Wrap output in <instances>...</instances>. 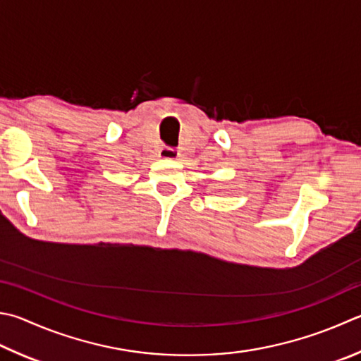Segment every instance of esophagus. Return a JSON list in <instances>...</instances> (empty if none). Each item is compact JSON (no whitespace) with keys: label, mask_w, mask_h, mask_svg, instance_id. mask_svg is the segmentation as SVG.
<instances>
[{"label":"esophagus","mask_w":361,"mask_h":361,"mask_svg":"<svg viewBox=\"0 0 361 361\" xmlns=\"http://www.w3.org/2000/svg\"><path fill=\"white\" fill-rule=\"evenodd\" d=\"M159 156L162 159H176V158H180V153H178V149H175V148L164 147L159 152Z\"/></svg>","instance_id":"esophagus-1"}]
</instances>
